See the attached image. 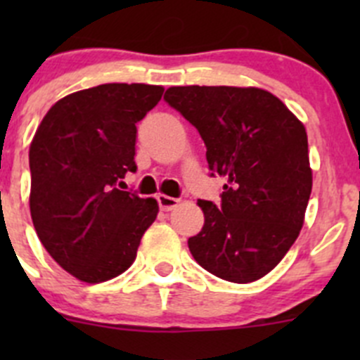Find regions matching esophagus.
Wrapping results in <instances>:
<instances>
[{
	"label": "esophagus",
	"mask_w": 360,
	"mask_h": 360,
	"mask_svg": "<svg viewBox=\"0 0 360 360\" xmlns=\"http://www.w3.org/2000/svg\"><path fill=\"white\" fill-rule=\"evenodd\" d=\"M157 200H158V205H160V209H162V210H172L174 207H176L177 203H179V200H177V198L167 197V195H158Z\"/></svg>",
	"instance_id": "obj_1"
}]
</instances>
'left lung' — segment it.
<instances>
[{
	"instance_id": "left-lung-1",
	"label": "left lung",
	"mask_w": 360,
	"mask_h": 360,
	"mask_svg": "<svg viewBox=\"0 0 360 360\" xmlns=\"http://www.w3.org/2000/svg\"><path fill=\"white\" fill-rule=\"evenodd\" d=\"M163 99L198 130L210 176L226 179L219 205L198 200L205 221L190 252L223 281L264 277L296 242L311 193L303 123L254 86H170Z\"/></svg>"
}]
</instances>
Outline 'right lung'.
I'll use <instances>...</instances> for the list:
<instances>
[{
	"label": "right lung",
	"instance_id": "1",
	"mask_svg": "<svg viewBox=\"0 0 360 360\" xmlns=\"http://www.w3.org/2000/svg\"><path fill=\"white\" fill-rule=\"evenodd\" d=\"M144 83H104L53 104L29 148L31 217L43 248L78 281L97 284L134 263L158 214L155 198L123 191L136 172L137 127L162 99Z\"/></svg>",
	"mask_w": 360,
	"mask_h": 360
}]
</instances>
